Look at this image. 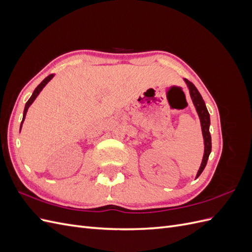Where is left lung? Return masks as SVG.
Wrapping results in <instances>:
<instances>
[{
    "instance_id": "8db88e82",
    "label": "left lung",
    "mask_w": 252,
    "mask_h": 252,
    "mask_svg": "<svg viewBox=\"0 0 252 252\" xmlns=\"http://www.w3.org/2000/svg\"><path fill=\"white\" fill-rule=\"evenodd\" d=\"M186 82L187 86L189 88V93L190 96H191V100L193 102L194 107L196 109L197 114H199V118L201 121V126H202V132H203V138H204V145H205V149H204V157L202 159V164L200 166V169L196 173V179L200 177V174L203 172L204 168L206 167V164H207L209 155L211 152V135L209 132V126H210V116L209 112L206 108L205 102L203 100L202 95L200 94L199 90L196 89V87L193 85V84L188 81L187 79H184Z\"/></svg>"
}]
</instances>
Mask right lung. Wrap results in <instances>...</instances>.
Instances as JSON below:
<instances>
[{
    "instance_id": "right-lung-1",
    "label": "right lung",
    "mask_w": 252,
    "mask_h": 252,
    "mask_svg": "<svg viewBox=\"0 0 252 252\" xmlns=\"http://www.w3.org/2000/svg\"><path fill=\"white\" fill-rule=\"evenodd\" d=\"M52 78H53V74H49L48 77H47V78H45V79L41 82V84H39V85H37V87L34 89L32 95L30 96V98H29V100L27 101V103H26V105H25L24 113H23V120H22V123H21V127H22L23 122H24V120H25V117H26V113H27V110H28V108H29V106L33 103V101L35 100V97H36L37 95H39V94L41 93L42 89L45 87V85H46V84H47V83H48Z\"/></svg>"
}]
</instances>
